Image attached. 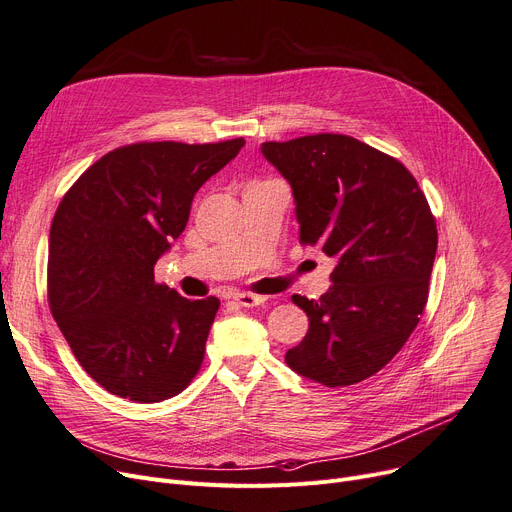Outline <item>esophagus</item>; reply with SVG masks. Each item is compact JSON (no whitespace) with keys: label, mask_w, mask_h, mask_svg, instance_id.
<instances>
[{"label":"esophagus","mask_w":512,"mask_h":512,"mask_svg":"<svg viewBox=\"0 0 512 512\" xmlns=\"http://www.w3.org/2000/svg\"><path fill=\"white\" fill-rule=\"evenodd\" d=\"M240 307H257L261 303H265V297H259V294L253 292H236L232 297Z\"/></svg>","instance_id":"1"}]
</instances>
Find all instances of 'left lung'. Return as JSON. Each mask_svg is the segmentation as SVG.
Masks as SVG:
<instances>
[{"mask_svg": "<svg viewBox=\"0 0 512 512\" xmlns=\"http://www.w3.org/2000/svg\"><path fill=\"white\" fill-rule=\"evenodd\" d=\"M288 180L303 245L338 263L317 301L292 294L309 317L286 363L328 388L378 373L409 340L427 303L438 230L413 174L346 134L263 143Z\"/></svg>", "mask_w": 512, "mask_h": 512, "instance_id": "obj_1", "label": "left lung"}]
</instances>
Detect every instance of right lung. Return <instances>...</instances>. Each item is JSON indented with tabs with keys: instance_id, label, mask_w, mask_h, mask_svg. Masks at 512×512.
Wrapping results in <instances>:
<instances>
[{
	"instance_id": "right-lung-1",
	"label": "right lung",
	"mask_w": 512,
	"mask_h": 512,
	"mask_svg": "<svg viewBox=\"0 0 512 512\" xmlns=\"http://www.w3.org/2000/svg\"><path fill=\"white\" fill-rule=\"evenodd\" d=\"M242 147L245 139L126 145L64 195L49 230V309L107 392L161 402L197 375L220 301L180 297L155 282L153 267L184 232L195 193Z\"/></svg>"
}]
</instances>
